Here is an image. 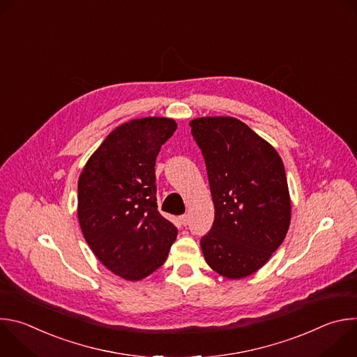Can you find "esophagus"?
<instances>
[{
	"instance_id": "esophagus-1",
	"label": "esophagus",
	"mask_w": 357,
	"mask_h": 357,
	"mask_svg": "<svg viewBox=\"0 0 357 357\" xmlns=\"http://www.w3.org/2000/svg\"><path fill=\"white\" fill-rule=\"evenodd\" d=\"M179 220H181V223H182L183 226H186V225L189 223V215H182V216L179 218Z\"/></svg>"
}]
</instances>
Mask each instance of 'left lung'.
Returning <instances> with one entry per match:
<instances>
[{"label": "left lung", "mask_w": 357, "mask_h": 357, "mask_svg": "<svg viewBox=\"0 0 357 357\" xmlns=\"http://www.w3.org/2000/svg\"><path fill=\"white\" fill-rule=\"evenodd\" d=\"M190 132L205 158L215 220L200 238L206 263L231 280L260 270L289 227L291 200L278 152L233 117H202Z\"/></svg>", "instance_id": "left-lung-1"}]
</instances>
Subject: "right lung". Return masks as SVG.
<instances>
[{
    "instance_id": "right-lung-1",
    "label": "right lung",
    "mask_w": 357,
    "mask_h": 357,
    "mask_svg": "<svg viewBox=\"0 0 357 357\" xmlns=\"http://www.w3.org/2000/svg\"><path fill=\"white\" fill-rule=\"evenodd\" d=\"M176 123L131 120L113 130L87 161L77 183V216L96 257L124 280L160 268L178 229L158 211L155 160Z\"/></svg>"
}]
</instances>
